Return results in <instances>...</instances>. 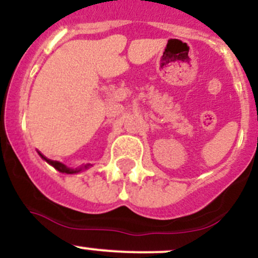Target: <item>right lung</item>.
<instances>
[{"label":"right lung","instance_id":"1","mask_svg":"<svg viewBox=\"0 0 258 258\" xmlns=\"http://www.w3.org/2000/svg\"><path fill=\"white\" fill-rule=\"evenodd\" d=\"M40 156H41V157L43 158V160L46 161V162L49 163V165L53 166V167L56 168L57 171H59V172H62V173H70V175H72V173H79V172H81V171L83 170V168H88V166H90V165H86L85 167L76 168V170H74V168H69V167H67V166H64L63 163L58 162V161H52V160H48V158H46L45 156L42 155V153H40Z\"/></svg>","mask_w":258,"mask_h":258}]
</instances>
